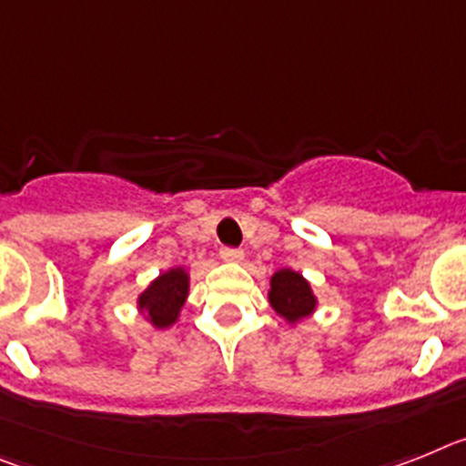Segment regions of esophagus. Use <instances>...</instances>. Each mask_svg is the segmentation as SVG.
<instances>
[{"instance_id":"obj_1","label":"esophagus","mask_w":466,"mask_h":466,"mask_svg":"<svg viewBox=\"0 0 466 466\" xmlns=\"http://www.w3.org/2000/svg\"><path fill=\"white\" fill-rule=\"evenodd\" d=\"M220 258L225 262H241V260H244V250H241V248H228V246H225V248H220Z\"/></svg>"}]
</instances>
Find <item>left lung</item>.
<instances>
[{
  "instance_id": "obj_1",
  "label": "left lung",
  "mask_w": 466,
  "mask_h": 466,
  "mask_svg": "<svg viewBox=\"0 0 466 466\" xmlns=\"http://www.w3.org/2000/svg\"><path fill=\"white\" fill-rule=\"evenodd\" d=\"M269 305L279 317L289 323H298L317 309V298L311 293L309 281L300 272L279 269L269 281Z\"/></svg>"
}]
</instances>
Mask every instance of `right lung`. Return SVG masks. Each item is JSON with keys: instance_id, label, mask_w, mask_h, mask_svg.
Listing matches in <instances>:
<instances>
[{"instance_id": "right-lung-1", "label": "right lung", "mask_w": 466, "mask_h": 466, "mask_svg": "<svg viewBox=\"0 0 466 466\" xmlns=\"http://www.w3.org/2000/svg\"><path fill=\"white\" fill-rule=\"evenodd\" d=\"M189 293V274L183 267H173L159 274L137 298V309L147 314L155 329H168L180 317Z\"/></svg>"}]
</instances>
